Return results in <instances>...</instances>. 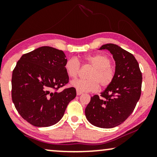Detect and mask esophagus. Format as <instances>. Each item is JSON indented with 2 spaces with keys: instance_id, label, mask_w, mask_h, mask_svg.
I'll use <instances>...</instances> for the list:
<instances>
[{
  "instance_id": "obj_1",
  "label": "esophagus",
  "mask_w": 157,
  "mask_h": 157,
  "mask_svg": "<svg viewBox=\"0 0 157 157\" xmlns=\"http://www.w3.org/2000/svg\"><path fill=\"white\" fill-rule=\"evenodd\" d=\"M83 94V92L78 91V89L76 90V94H77V95H78V96H80V95H81V94Z\"/></svg>"
}]
</instances>
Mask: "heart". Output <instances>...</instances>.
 <instances>
[{
    "label": "heart",
    "mask_w": 157,
    "mask_h": 157,
    "mask_svg": "<svg viewBox=\"0 0 157 157\" xmlns=\"http://www.w3.org/2000/svg\"><path fill=\"white\" fill-rule=\"evenodd\" d=\"M83 65L93 67L88 75L89 79H76L71 82L73 86L81 92H94L102 88H107L113 81L115 71L111 67V61L104 54L86 56L83 58ZM81 65L76 58L68 59L65 63L66 74L70 78H75L80 73Z\"/></svg>",
    "instance_id": "1"
}]
</instances>
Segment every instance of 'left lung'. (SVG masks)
I'll use <instances>...</instances> for the list:
<instances>
[{"mask_svg": "<svg viewBox=\"0 0 157 157\" xmlns=\"http://www.w3.org/2000/svg\"><path fill=\"white\" fill-rule=\"evenodd\" d=\"M106 49L116 62L115 77L100 98L91 96L85 109L90 123L100 128H109L121 124L134 111L141 92L142 74L139 63L132 53L113 44L100 48Z\"/></svg>", "mask_w": 157, "mask_h": 157, "instance_id": "left-lung-1", "label": "left lung"}]
</instances>
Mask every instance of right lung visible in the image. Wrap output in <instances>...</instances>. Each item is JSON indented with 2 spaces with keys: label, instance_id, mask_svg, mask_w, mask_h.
<instances>
[{
  "label": "right lung",
  "instance_id": "1",
  "mask_svg": "<svg viewBox=\"0 0 157 157\" xmlns=\"http://www.w3.org/2000/svg\"><path fill=\"white\" fill-rule=\"evenodd\" d=\"M66 61L63 51L42 46L23 54L17 62L12 74V101L19 114L33 126L56 124L76 97L74 87L58 91L69 82Z\"/></svg>",
  "mask_w": 157,
  "mask_h": 157
}]
</instances>
